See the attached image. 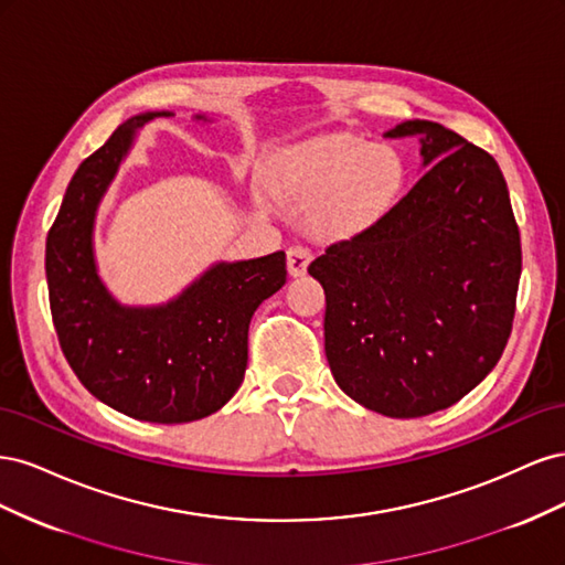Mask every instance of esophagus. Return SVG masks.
Returning <instances> with one entry per match:
<instances>
[{
	"label": "esophagus",
	"mask_w": 565,
	"mask_h": 565,
	"mask_svg": "<svg viewBox=\"0 0 565 565\" xmlns=\"http://www.w3.org/2000/svg\"><path fill=\"white\" fill-rule=\"evenodd\" d=\"M311 259H313V254H311L309 247H301V245L289 247L287 249V270H289V276H292V278L303 276L306 268H309V264H311Z\"/></svg>",
	"instance_id": "esophagus-1"
}]
</instances>
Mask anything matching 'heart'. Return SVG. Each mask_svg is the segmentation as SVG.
<instances>
[{
  "label": "heart",
  "mask_w": 565,
  "mask_h": 565,
  "mask_svg": "<svg viewBox=\"0 0 565 565\" xmlns=\"http://www.w3.org/2000/svg\"><path fill=\"white\" fill-rule=\"evenodd\" d=\"M403 181V164L386 146L353 134L320 136L303 143L273 169L278 195L313 207L322 235L347 237L377 218Z\"/></svg>",
  "instance_id": "obj_1"
}]
</instances>
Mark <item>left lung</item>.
Here are the masks:
<instances>
[{
	"instance_id": "1",
	"label": "left lung",
	"mask_w": 565,
	"mask_h": 565,
	"mask_svg": "<svg viewBox=\"0 0 565 565\" xmlns=\"http://www.w3.org/2000/svg\"><path fill=\"white\" fill-rule=\"evenodd\" d=\"M426 172L365 231L324 249V353L339 388L396 419L455 405L498 365L521 278V233L498 162L407 119Z\"/></svg>"
}]
</instances>
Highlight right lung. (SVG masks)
Here are the masks:
<instances>
[{
  "instance_id": "obj_1",
  "label": "right lung",
  "mask_w": 565,
  "mask_h": 565,
  "mask_svg": "<svg viewBox=\"0 0 565 565\" xmlns=\"http://www.w3.org/2000/svg\"><path fill=\"white\" fill-rule=\"evenodd\" d=\"M119 125L79 164L46 235L49 306L58 344L92 396L141 422L183 424L224 407L247 367L249 320L287 280L285 252L221 262L162 306L117 303L94 262L98 202L152 117ZM198 119H204L198 115Z\"/></svg>"
}]
</instances>
